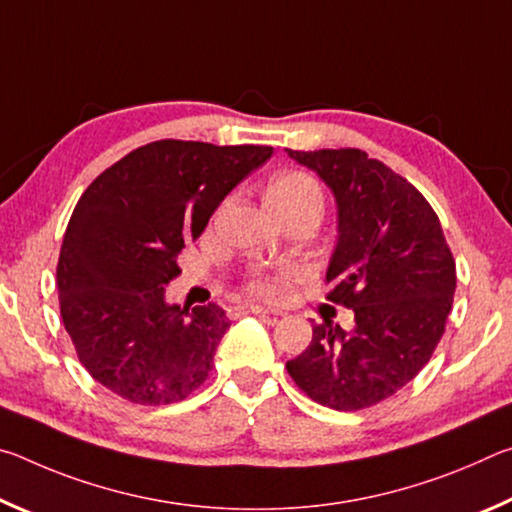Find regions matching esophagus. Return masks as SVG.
Masks as SVG:
<instances>
[{
    "instance_id": "1",
    "label": "esophagus",
    "mask_w": 512,
    "mask_h": 512,
    "mask_svg": "<svg viewBox=\"0 0 512 512\" xmlns=\"http://www.w3.org/2000/svg\"><path fill=\"white\" fill-rule=\"evenodd\" d=\"M246 314H273V316H282V311H275V309H268L262 305H232L228 309V316L230 318H239V316H246Z\"/></svg>"
}]
</instances>
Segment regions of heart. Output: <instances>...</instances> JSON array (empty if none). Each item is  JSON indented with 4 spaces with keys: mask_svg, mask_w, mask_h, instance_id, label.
I'll list each match as a JSON object with an SVG mask.
<instances>
[{
    "mask_svg": "<svg viewBox=\"0 0 512 512\" xmlns=\"http://www.w3.org/2000/svg\"><path fill=\"white\" fill-rule=\"evenodd\" d=\"M268 201H273L277 205L316 201L323 205V194H320L318 183L309 176V173L287 171L280 173V176L271 183V187H268ZM248 291L262 298H275L277 293L282 291V284L273 275H257L250 280Z\"/></svg>",
    "mask_w": 512,
    "mask_h": 512,
    "instance_id": "b5f03b06",
    "label": "heart"
}]
</instances>
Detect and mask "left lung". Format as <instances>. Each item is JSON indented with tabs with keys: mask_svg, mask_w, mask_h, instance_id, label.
I'll list each match as a JSON object with an SVG mask.
<instances>
[{
	"mask_svg": "<svg viewBox=\"0 0 512 512\" xmlns=\"http://www.w3.org/2000/svg\"><path fill=\"white\" fill-rule=\"evenodd\" d=\"M332 189L339 239L325 282L352 327L325 318L291 379L334 411L384 402L427 366L454 302L456 264L433 207L409 180L359 149L291 151Z\"/></svg>",
	"mask_w": 512,
	"mask_h": 512,
	"instance_id": "8db88e82",
	"label": "left lung"
}]
</instances>
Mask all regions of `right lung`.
<instances>
[{"label": "right lung", "instance_id": "right-lung-1", "mask_svg": "<svg viewBox=\"0 0 512 512\" xmlns=\"http://www.w3.org/2000/svg\"><path fill=\"white\" fill-rule=\"evenodd\" d=\"M271 146L160 140L124 155L76 203L60 248V316L79 361L133 404L185 400L214 366L230 320L216 305L180 309L164 287L178 255Z\"/></svg>", "mask_w": 512, "mask_h": 512}]
</instances>
